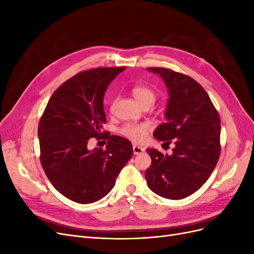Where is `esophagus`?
Masks as SVG:
<instances>
[{
  "label": "esophagus",
  "mask_w": 254,
  "mask_h": 254,
  "mask_svg": "<svg viewBox=\"0 0 254 254\" xmlns=\"http://www.w3.org/2000/svg\"><path fill=\"white\" fill-rule=\"evenodd\" d=\"M132 148H133L134 155H140V153H142L144 151V148L140 147V146H137V145H133Z\"/></svg>",
  "instance_id": "obj_1"
}]
</instances>
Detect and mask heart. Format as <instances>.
Listing matches in <instances>:
<instances>
[{
  "instance_id": "heart-1",
  "label": "heart",
  "mask_w": 254,
  "mask_h": 254,
  "mask_svg": "<svg viewBox=\"0 0 254 254\" xmlns=\"http://www.w3.org/2000/svg\"><path fill=\"white\" fill-rule=\"evenodd\" d=\"M131 94L136 103L141 107L152 106L157 99V93L152 89L146 86H135L131 90ZM149 125L145 123L140 124H127L121 129V133L134 143H141L146 139L148 133Z\"/></svg>"
}]
</instances>
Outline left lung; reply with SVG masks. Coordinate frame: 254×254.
Here are the masks:
<instances>
[{"instance_id": "obj_1", "label": "left lung", "mask_w": 254, "mask_h": 254, "mask_svg": "<svg viewBox=\"0 0 254 254\" xmlns=\"http://www.w3.org/2000/svg\"><path fill=\"white\" fill-rule=\"evenodd\" d=\"M160 75L168 90L166 122L153 136L175 143L171 156L146 149L151 165L145 171L148 188L167 199L186 198L200 189L220 155V118L205 90L188 75L165 67H148Z\"/></svg>"}]
</instances>
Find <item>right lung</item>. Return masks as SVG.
I'll return each mask as SVG.
<instances>
[{
	"mask_svg": "<svg viewBox=\"0 0 254 254\" xmlns=\"http://www.w3.org/2000/svg\"><path fill=\"white\" fill-rule=\"evenodd\" d=\"M125 68L96 67L76 74L54 92L40 119L43 171L54 188L72 201L87 204L105 197L132 157L129 140L102 132L107 121L105 92ZM91 137L108 139L106 149L88 150Z\"/></svg>",
	"mask_w": 254,
	"mask_h": 254,
	"instance_id": "obj_1",
	"label": "right lung"
}]
</instances>
